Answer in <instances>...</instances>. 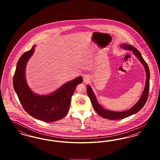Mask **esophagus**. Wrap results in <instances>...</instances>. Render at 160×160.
I'll list each match as a JSON object with an SVG mask.
<instances>
[{"instance_id":"obj_1","label":"esophagus","mask_w":160,"mask_h":160,"mask_svg":"<svg viewBox=\"0 0 160 160\" xmlns=\"http://www.w3.org/2000/svg\"><path fill=\"white\" fill-rule=\"evenodd\" d=\"M83 77V80L84 82H88L90 80V77L89 75L85 74V75H84Z\"/></svg>"}]
</instances>
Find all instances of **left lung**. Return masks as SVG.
Here are the masks:
<instances>
[{
  "mask_svg": "<svg viewBox=\"0 0 160 160\" xmlns=\"http://www.w3.org/2000/svg\"><path fill=\"white\" fill-rule=\"evenodd\" d=\"M122 48L125 50H127L129 51H132L134 55L138 59V60L140 61V62L142 63L145 68L146 71V80L145 83V89L142 93V95L141 97L140 98L139 100L138 101L137 103L131 108H129L127 110L123 111V112H114L112 110H108L104 108L101 106L97 99V97L94 93V92L92 91L91 87L89 85L87 86V92L88 95L91 99L92 104L93 106V108L96 111V112L99 114V116L110 120H118V119H122L125 118H127L132 114L136 113L138 112H139L143 106H145V103L146 102V101L148 97L149 91V80H150V72L149 69L148 67V64L143 59L142 56L140 52L137 50L136 48H135L134 46L128 44H123L120 46Z\"/></svg>",
  "mask_w": 160,
  "mask_h": 160,
  "instance_id": "obj_1",
  "label": "left lung"
}]
</instances>
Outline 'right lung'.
I'll return each instance as SVG.
<instances>
[{
	"label": "right lung",
	"mask_w": 160,
	"mask_h": 160,
	"mask_svg": "<svg viewBox=\"0 0 160 160\" xmlns=\"http://www.w3.org/2000/svg\"><path fill=\"white\" fill-rule=\"evenodd\" d=\"M35 47L23 53L18 61L13 77L14 89L24 110L31 116L44 122L56 121L68 112L71 97L77 86L83 82V78L77 77L49 95L33 93L27 83L25 69L34 53Z\"/></svg>",
	"instance_id": "obj_1"
}]
</instances>
